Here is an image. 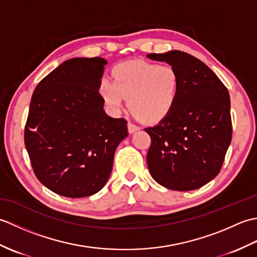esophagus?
<instances>
[{"label": "esophagus", "mask_w": 257, "mask_h": 257, "mask_svg": "<svg viewBox=\"0 0 257 257\" xmlns=\"http://www.w3.org/2000/svg\"><path fill=\"white\" fill-rule=\"evenodd\" d=\"M128 132H129V134H134V133H136V132H138V130L140 129L138 125H136V124H134V123H132V122H128Z\"/></svg>", "instance_id": "1"}]
</instances>
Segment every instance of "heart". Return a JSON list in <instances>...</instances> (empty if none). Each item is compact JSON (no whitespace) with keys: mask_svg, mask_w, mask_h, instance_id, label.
I'll return each instance as SVG.
<instances>
[{"mask_svg":"<svg viewBox=\"0 0 257 257\" xmlns=\"http://www.w3.org/2000/svg\"><path fill=\"white\" fill-rule=\"evenodd\" d=\"M112 80L105 78L99 94L107 108L118 113L125 97L137 117L158 121L171 111L180 92V77L170 65L146 61H129L113 67Z\"/></svg>","mask_w":257,"mask_h":257,"instance_id":"b5f03b06","label":"heart"}]
</instances>
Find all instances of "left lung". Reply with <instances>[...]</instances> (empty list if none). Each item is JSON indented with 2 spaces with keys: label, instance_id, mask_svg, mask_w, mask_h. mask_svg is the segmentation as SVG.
Instances as JSON below:
<instances>
[{
  "label": "left lung",
  "instance_id": "8db88e82",
  "mask_svg": "<svg viewBox=\"0 0 257 257\" xmlns=\"http://www.w3.org/2000/svg\"><path fill=\"white\" fill-rule=\"evenodd\" d=\"M176 68L180 92L171 111L154 127L149 172L162 187L195 190L219 174L232 140L231 100L224 84L200 59L181 51L148 54Z\"/></svg>",
  "mask_w": 257,
  "mask_h": 257
}]
</instances>
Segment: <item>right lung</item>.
<instances>
[{
    "label": "right lung",
    "mask_w": 257,
    "mask_h": 257,
    "mask_svg": "<svg viewBox=\"0 0 257 257\" xmlns=\"http://www.w3.org/2000/svg\"><path fill=\"white\" fill-rule=\"evenodd\" d=\"M107 61L75 57L43 78L32 96L24 141L35 176L67 198L97 193L111 173L127 121L103 110L99 85Z\"/></svg>",
    "instance_id": "right-lung-1"
}]
</instances>
